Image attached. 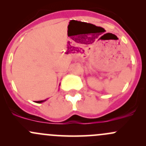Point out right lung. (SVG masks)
Wrapping results in <instances>:
<instances>
[{"label": "right lung", "instance_id": "right-lung-1", "mask_svg": "<svg viewBox=\"0 0 146 146\" xmlns=\"http://www.w3.org/2000/svg\"><path fill=\"white\" fill-rule=\"evenodd\" d=\"M46 100H41V101H36L35 102L36 103H42V102H45Z\"/></svg>", "mask_w": 146, "mask_h": 146}]
</instances>
